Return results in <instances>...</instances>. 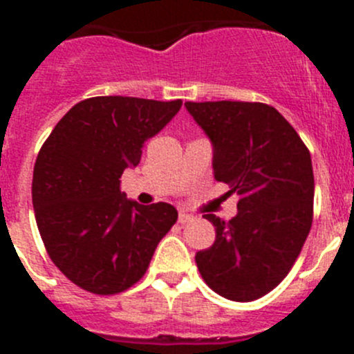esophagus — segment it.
Masks as SVG:
<instances>
[{
  "mask_svg": "<svg viewBox=\"0 0 354 354\" xmlns=\"http://www.w3.org/2000/svg\"><path fill=\"white\" fill-rule=\"evenodd\" d=\"M192 220H193V216H192V214H187V212H184V211L179 212V223H180V225L189 223V221H192Z\"/></svg>",
  "mask_w": 354,
  "mask_h": 354,
  "instance_id": "34e87169",
  "label": "esophagus"
}]
</instances>
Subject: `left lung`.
<instances>
[{
  "instance_id": "left-lung-1",
  "label": "left lung",
  "mask_w": 354,
  "mask_h": 354,
  "mask_svg": "<svg viewBox=\"0 0 354 354\" xmlns=\"http://www.w3.org/2000/svg\"><path fill=\"white\" fill-rule=\"evenodd\" d=\"M214 147V179L239 195L237 216L205 214L214 245L196 266L214 292L253 301L274 289L294 266L314 218L310 152L289 122L264 102H186Z\"/></svg>"
}]
</instances>
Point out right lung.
<instances>
[{"mask_svg": "<svg viewBox=\"0 0 354 354\" xmlns=\"http://www.w3.org/2000/svg\"><path fill=\"white\" fill-rule=\"evenodd\" d=\"M180 106V99L90 97L44 142L31 184L37 227L56 268L81 289L111 296L140 282L177 221L174 205L124 198L120 177Z\"/></svg>", "mask_w": 354, "mask_h": 354, "instance_id": "1", "label": "right lung"}]
</instances>
